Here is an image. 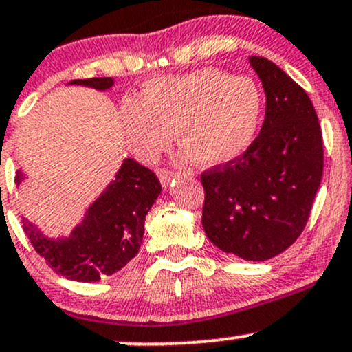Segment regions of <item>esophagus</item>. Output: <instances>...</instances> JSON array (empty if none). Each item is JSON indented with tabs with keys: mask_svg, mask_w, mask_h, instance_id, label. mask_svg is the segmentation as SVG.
Returning a JSON list of instances; mask_svg holds the SVG:
<instances>
[{
	"mask_svg": "<svg viewBox=\"0 0 352 352\" xmlns=\"http://www.w3.org/2000/svg\"><path fill=\"white\" fill-rule=\"evenodd\" d=\"M157 175H158V179H160V182H162V185H164V187H168L170 184L173 182V180L177 179V173H173V172H170V170H165V168H160L157 172Z\"/></svg>",
	"mask_w": 352,
	"mask_h": 352,
	"instance_id": "34e87169",
	"label": "esophagus"
}]
</instances>
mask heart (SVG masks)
Listing matches in <instances>:
<instances>
[{
  "label": "heart",
  "instance_id": "heart-1",
  "mask_svg": "<svg viewBox=\"0 0 352 352\" xmlns=\"http://www.w3.org/2000/svg\"><path fill=\"white\" fill-rule=\"evenodd\" d=\"M261 111V90L252 78L202 68L152 80L140 100L122 103L120 120L126 144L142 160H155L175 129L184 155L214 167L245 152Z\"/></svg>",
  "mask_w": 352,
  "mask_h": 352
}]
</instances>
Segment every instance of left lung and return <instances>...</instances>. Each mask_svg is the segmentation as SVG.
<instances>
[{"instance_id":"1","label":"left lung","mask_w":352,"mask_h":352,"mask_svg":"<svg viewBox=\"0 0 352 352\" xmlns=\"http://www.w3.org/2000/svg\"><path fill=\"white\" fill-rule=\"evenodd\" d=\"M265 91L261 133L232 162L206 170L208 241L245 261H267L302 234L322 179V132L302 87L267 58L250 56Z\"/></svg>"}]
</instances>
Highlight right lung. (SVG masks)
<instances>
[{
	"instance_id": "right-lung-1",
	"label": "right lung",
	"mask_w": 352,
	"mask_h": 352,
	"mask_svg": "<svg viewBox=\"0 0 352 352\" xmlns=\"http://www.w3.org/2000/svg\"><path fill=\"white\" fill-rule=\"evenodd\" d=\"M69 85H85L108 90L113 78L73 80ZM23 180L21 170L16 184ZM162 185L150 168L133 158H125L115 180L88 207L85 219L69 237L50 239L23 219V230L38 254L56 274L78 283H96L125 267L140 250L145 217L160 195Z\"/></svg>"
}]
</instances>
